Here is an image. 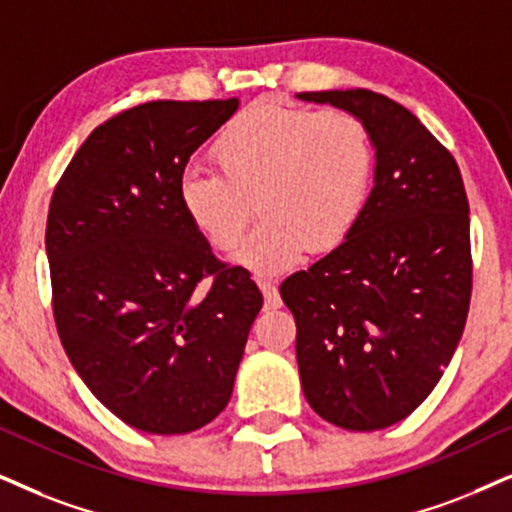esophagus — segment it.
Returning a JSON list of instances; mask_svg holds the SVG:
<instances>
[{"instance_id": "esophagus-1", "label": "esophagus", "mask_w": 512, "mask_h": 512, "mask_svg": "<svg viewBox=\"0 0 512 512\" xmlns=\"http://www.w3.org/2000/svg\"><path fill=\"white\" fill-rule=\"evenodd\" d=\"M255 281H257V286H260L262 295H264V307H267V309L281 307V295H278V288L274 286V283H271L269 278H264V276H257Z\"/></svg>"}]
</instances>
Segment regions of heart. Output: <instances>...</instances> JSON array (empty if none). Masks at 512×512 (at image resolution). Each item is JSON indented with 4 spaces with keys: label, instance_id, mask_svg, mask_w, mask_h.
Listing matches in <instances>:
<instances>
[{
    "label": "heart",
    "instance_id": "1",
    "mask_svg": "<svg viewBox=\"0 0 512 512\" xmlns=\"http://www.w3.org/2000/svg\"><path fill=\"white\" fill-rule=\"evenodd\" d=\"M215 158L219 170L191 165L181 172V210L205 241L229 250L257 200L262 219L231 260L260 274H283L307 250L340 245L371 191V137L364 122L338 108L314 113L255 103L224 129Z\"/></svg>",
    "mask_w": 512,
    "mask_h": 512
}]
</instances>
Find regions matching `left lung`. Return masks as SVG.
Masks as SVG:
<instances>
[{
    "mask_svg": "<svg viewBox=\"0 0 512 512\" xmlns=\"http://www.w3.org/2000/svg\"><path fill=\"white\" fill-rule=\"evenodd\" d=\"M364 122L373 189L338 248L281 283L309 406L345 430H383L435 390L472 290L470 208L454 155L368 89L295 94Z\"/></svg>",
    "mask_w": 512,
    "mask_h": 512,
    "instance_id": "left-lung-1",
    "label": "left lung"
}]
</instances>
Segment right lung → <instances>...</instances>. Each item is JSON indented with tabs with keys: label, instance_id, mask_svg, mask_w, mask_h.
I'll use <instances>...</instances> for the list:
<instances>
[{
	"label": "right lung",
	"instance_id": "add662e5",
	"mask_svg": "<svg viewBox=\"0 0 512 512\" xmlns=\"http://www.w3.org/2000/svg\"><path fill=\"white\" fill-rule=\"evenodd\" d=\"M238 99L148 101L89 134L47 219L54 319L70 364L132 428L184 435L234 392L262 293L179 203V177Z\"/></svg>",
	"mask_w": 512,
	"mask_h": 512
}]
</instances>
